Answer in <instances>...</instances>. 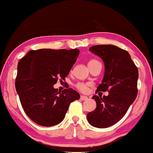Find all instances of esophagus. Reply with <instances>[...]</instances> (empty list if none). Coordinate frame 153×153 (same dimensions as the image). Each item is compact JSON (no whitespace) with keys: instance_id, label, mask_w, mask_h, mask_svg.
Instances as JSON below:
<instances>
[{"instance_id":"1","label":"esophagus","mask_w":153,"mask_h":153,"mask_svg":"<svg viewBox=\"0 0 153 153\" xmlns=\"http://www.w3.org/2000/svg\"><path fill=\"white\" fill-rule=\"evenodd\" d=\"M80 99H81L82 101H86V100L88 99V98L85 96H80Z\"/></svg>"}]
</instances>
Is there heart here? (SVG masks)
<instances>
[{"mask_svg":"<svg viewBox=\"0 0 153 153\" xmlns=\"http://www.w3.org/2000/svg\"><path fill=\"white\" fill-rule=\"evenodd\" d=\"M96 60H94V59H93V60L89 61L88 64H89V63L96 62ZM76 87H77V88L78 89V90L82 91V92H86V91H88V84L83 83V82H79V83H78L76 85Z\"/></svg>","mask_w":153,"mask_h":153,"instance_id":"b5f03b06","label":"heart"}]
</instances>
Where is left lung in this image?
Returning <instances> with one entry per match:
<instances>
[{"label":"left lung","instance_id":"obj_1","mask_svg":"<svg viewBox=\"0 0 153 153\" xmlns=\"http://www.w3.org/2000/svg\"><path fill=\"white\" fill-rule=\"evenodd\" d=\"M89 50L101 57L105 66L98 91H108L107 96H94L96 108L87 114L88 122L97 128L114 125L127 113L137 95L138 70L130 54L114 45H96Z\"/></svg>","mask_w":153,"mask_h":153}]
</instances>
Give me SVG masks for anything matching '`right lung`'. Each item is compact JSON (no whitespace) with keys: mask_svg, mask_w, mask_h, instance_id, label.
Returning a JSON list of instances; mask_svg holds the SVG:
<instances>
[{"mask_svg":"<svg viewBox=\"0 0 153 153\" xmlns=\"http://www.w3.org/2000/svg\"><path fill=\"white\" fill-rule=\"evenodd\" d=\"M78 49L31 50L19 60L16 90L26 115L44 127L64 119L70 103L80 99L72 88H54L58 78L64 80L79 55Z\"/></svg>","mask_w":153,"mask_h":153,"instance_id":"right-lung-1","label":"right lung"}]
</instances>
